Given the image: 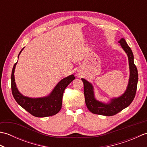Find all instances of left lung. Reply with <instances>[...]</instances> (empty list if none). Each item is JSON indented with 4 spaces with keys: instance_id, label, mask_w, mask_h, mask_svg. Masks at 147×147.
Segmentation results:
<instances>
[{
    "instance_id": "obj_1",
    "label": "left lung",
    "mask_w": 147,
    "mask_h": 147,
    "mask_svg": "<svg viewBox=\"0 0 147 147\" xmlns=\"http://www.w3.org/2000/svg\"><path fill=\"white\" fill-rule=\"evenodd\" d=\"M119 43L126 53L128 57L129 67V78L126 91L123 95L111 98L108 103H104L95 98L94 88L91 83L82 78L84 84V95L85 103L88 110L93 114L111 116L117 114L131 104L135 96L138 80V70L134 63V56L131 49L127 44L126 40L122 38Z\"/></svg>"
}]
</instances>
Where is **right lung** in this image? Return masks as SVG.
Segmentation results:
<instances>
[{
	"label": "right lung",
	"mask_w": 147,
	"mask_h": 147,
	"mask_svg": "<svg viewBox=\"0 0 147 147\" xmlns=\"http://www.w3.org/2000/svg\"><path fill=\"white\" fill-rule=\"evenodd\" d=\"M24 48L20 51L18 58ZM17 63L18 62L15 63L12 70L11 89L12 95L18 104L35 117H45L57 114L62 107V95L64 90L72 81L75 79V76L71 74L61 80L47 96L39 98H31L21 94L16 85L14 74Z\"/></svg>",
	"instance_id": "obj_1"
}]
</instances>
